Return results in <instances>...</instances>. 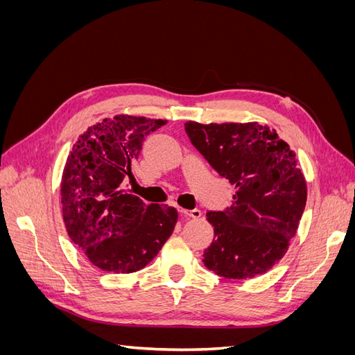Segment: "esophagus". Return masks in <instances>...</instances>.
Segmentation results:
<instances>
[{
  "label": "esophagus",
  "mask_w": 355,
  "mask_h": 355,
  "mask_svg": "<svg viewBox=\"0 0 355 355\" xmlns=\"http://www.w3.org/2000/svg\"><path fill=\"white\" fill-rule=\"evenodd\" d=\"M179 211H180V214H182V216H185V218H192V219H198V218L201 216V211H200L198 209H196V210H187V209H179Z\"/></svg>",
  "instance_id": "1"
}]
</instances>
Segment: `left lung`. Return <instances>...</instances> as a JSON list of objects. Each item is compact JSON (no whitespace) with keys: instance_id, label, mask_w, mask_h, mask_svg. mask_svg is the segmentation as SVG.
Here are the masks:
<instances>
[{"instance_id":"8db88e82","label":"left lung","mask_w":355,"mask_h":355,"mask_svg":"<svg viewBox=\"0 0 355 355\" xmlns=\"http://www.w3.org/2000/svg\"><path fill=\"white\" fill-rule=\"evenodd\" d=\"M185 130L235 188L231 207L207 213L214 237L202 253L204 265L232 280L270 271L287 253L306 204V180L295 151L257 121H187Z\"/></svg>"}]
</instances>
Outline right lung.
Segmentation results:
<instances>
[{
	"label": "right lung",
	"instance_id": "obj_1",
	"mask_svg": "<svg viewBox=\"0 0 355 355\" xmlns=\"http://www.w3.org/2000/svg\"><path fill=\"white\" fill-rule=\"evenodd\" d=\"M166 120L118 114L89 127L63 167L62 214L69 239L102 271L142 270L173 234L178 210L128 194L124 178L146 135Z\"/></svg>",
	"mask_w": 355,
	"mask_h": 355
}]
</instances>
